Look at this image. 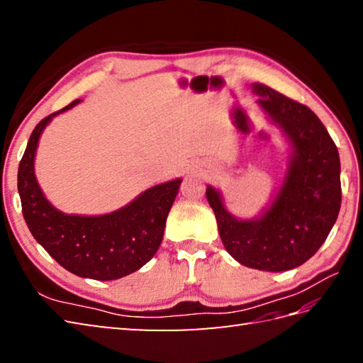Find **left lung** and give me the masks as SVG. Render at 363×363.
<instances>
[{"label":"left lung","instance_id":"obj_1","mask_svg":"<svg viewBox=\"0 0 363 363\" xmlns=\"http://www.w3.org/2000/svg\"><path fill=\"white\" fill-rule=\"evenodd\" d=\"M251 89L268 121L289 143L281 186L252 218L230 213L212 186H207L206 196L230 256L245 267L279 273L309 260L333 229L342 203L340 157L309 107L264 84H251Z\"/></svg>","mask_w":363,"mask_h":363}]
</instances>
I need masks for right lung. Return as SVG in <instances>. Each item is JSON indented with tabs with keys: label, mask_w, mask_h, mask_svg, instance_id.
<instances>
[{
	"label": "right lung",
	"mask_w": 363,
	"mask_h": 363,
	"mask_svg": "<svg viewBox=\"0 0 363 363\" xmlns=\"http://www.w3.org/2000/svg\"><path fill=\"white\" fill-rule=\"evenodd\" d=\"M62 111L43 118L29 137L18 167V194L26 225L45 251L68 272L96 281H113L142 268L157 252L165 221L182 179L146 189L120 209L103 215L64 213L38 186L34 160L43 129Z\"/></svg>",
	"instance_id": "obj_1"
}]
</instances>
